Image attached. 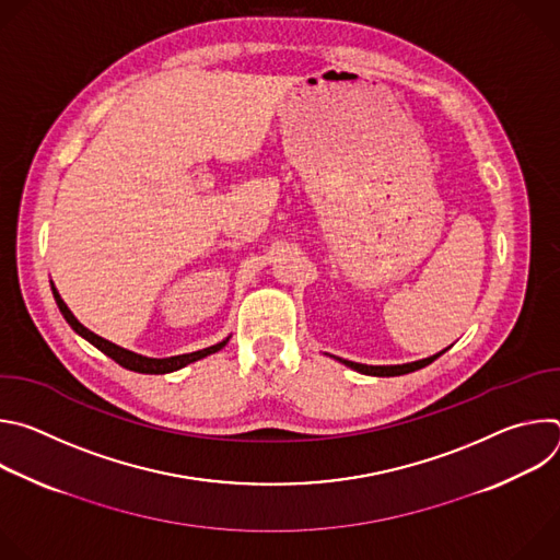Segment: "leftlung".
I'll return each instance as SVG.
<instances>
[{
	"label": "left lung",
	"instance_id": "1",
	"mask_svg": "<svg viewBox=\"0 0 560 560\" xmlns=\"http://www.w3.org/2000/svg\"><path fill=\"white\" fill-rule=\"evenodd\" d=\"M441 354H434L430 359H423V361H415V363H406V365H361V363H352V361H343L346 365H350L352 370L357 372H363V374H372V376H398V374H408V372H415V370H421L425 365H430L434 359H439Z\"/></svg>",
	"mask_w": 560,
	"mask_h": 560
}]
</instances>
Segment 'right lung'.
Returning <instances> with one entry per match:
<instances>
[{
    "mask_svg": "<svg viewBox=\"0 0 560 560\" xmlns=\"http://www.w3.org/2000/svg\"><path fill=\"white\" fill-rule=\"evenodd\" d=\"M52 296H55V301H57L59 312L63 314V318L68 322V326H70L77 335H82V337H84L86 341H91L97 350H102L106 357H110V359L117 361L121 368L132 370V372H141V374H166V372H175V370H179V368H184V365H188V363H192V361H199V359H203V357H208V354H212V352H219V350L228 343V339H225V341H221V343H217V346H210V348H206V350H199V352L179 354V357H171V359H148V357L135 354V352H130V350H124V348H119V346H115V343H110V341L97 337V335L91 332L89 328H84V326L79 324L77 318L72 316V312L68 310V305L61 301V296H59V292L55 290V285H52Z\"/></svg>",
    "mask_w": 560,
    "mask_h": 560,
    "instance_id": "right-lung-1",
    "label": "right lung"
}]
</instances>
